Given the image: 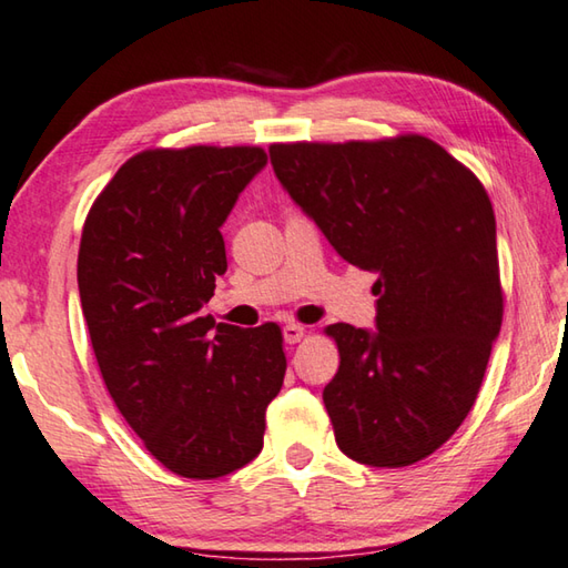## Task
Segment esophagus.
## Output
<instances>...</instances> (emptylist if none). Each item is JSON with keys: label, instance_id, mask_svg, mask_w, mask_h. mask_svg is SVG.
I'll list each match as a JSON object with an SVG mask.
<instances>
[{"label": "esophagus", "instance_id": "obj_1", "mask_svg": "<svg viewBox=\"0 0 568 568\" xmlns=\"http://www.w3.org/2000/svg\"><path fill=\"white\" fill-rule=\"evenodd\" d=\"M303 335H305V327H303V325H295V323H291V325H285V327H283V339H285L287 345L301 343Z\"/></svg>", "mask_w": 568, "mask_h": 568}]
</instances>
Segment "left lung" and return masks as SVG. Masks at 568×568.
<instances>
[{"mask_svg":"<svg viewBox=\"0 0 568 568\" xmlns=\"http://www.w3.org/2000/svg\"><path fill=\"white\" fill-rule=\"evenodd\" d=\"M271 163L337 255L377 275L375 329L327 327L337 447L369 467L429 457L469 415L501 327L487 191L425 136L273 143Z\"/></svg>","mask_w":568,"mask_h":568,"instance_id":"8db88e82","label":"left lung"}]
</instances>
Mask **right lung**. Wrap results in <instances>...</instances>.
Wrapping results in <instances>:
<instances>
[{
	"instance_id": "right-lung-1",
	"label": "right lung",
	"mask_w": 568,
	"mask_h": 568,
	"mask_svg": "<svg viewBox=\"0 0 568 568\" xmlns=\"http://www.w3.org/2000/svg\"><path fill=\"white\" fill-rule=\"evenodd\" d=\"M265 163L255 146L143 151L81 233L79 295L101 377L151 455L189 479L261 455L265 409L283 387L281 327L201 317L229 267L221 225Z\"/></svg>"
}]
</instances>
